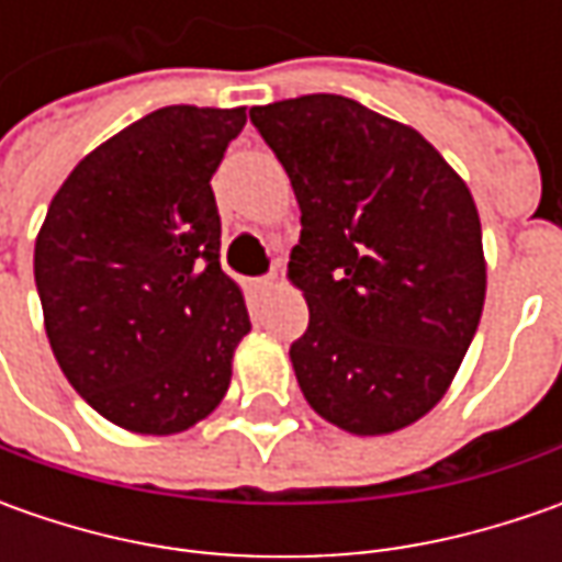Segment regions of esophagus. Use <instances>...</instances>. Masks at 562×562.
I'll list each match as a JSON object with an SVG mask.
<instances>
[{"label":"esophagus","mask_w":562,"mask_h":562,"mask_svg":"<svg viewBox=\"0 0 562 562\" xmlns=\"http://www.w3.org/2000/svg\"><path fill=\"white\" fill-rule=\"evenodd\" d=\"M256 291L259 293L278 291V278H274V274H269V278H259V281H256Z\"/></svg>","instance_id":"1"}]
</instances>
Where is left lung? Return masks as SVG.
Returning a JSON list of instances; mask_svg holds the SVG:
<instances>
[{
	"mask_svg": "<svg viewBox=\"0 0 562 562\" xmlns=\"http://www.w3.org/2000/svg\"><path fill=\"white\" fill-rule=\"evenodd\" d=\"M291 178L310 306L291 344L303 397L350 435H391L447 394L485 306L482 222L465 181L409 124L335 93L249 109Z\"/></svg>",
	"mask_w": 562,
	"mask_h": 562,
	"instance_id": "left-lung-1",
	"label": "left lung"
}]
</instances>
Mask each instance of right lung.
Wrapping results in <instances>:
<instances>
[{
    "instance_id": "right-lung-1",
    "label": "right lung",
    "mask_w": 562,
    "mask_h": 562,
    "mask_svg": "<svg viewBox=\"0 0 562 562\" xmlns=\"http://www.w3.org/2000/svg\"><path fill=\"white\" fill-rule=\"evenodd\" d=\"M247 109L165 105L75 165L33 247L55 359L102 419L178 435L231 384L249 331L244 293L218 262L212 175Z\"/></svg>"
}]
</instances>
